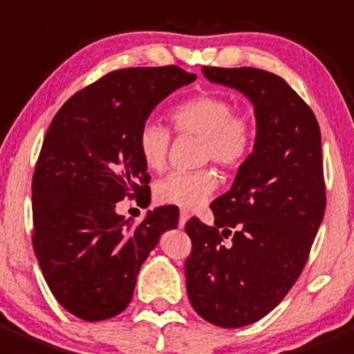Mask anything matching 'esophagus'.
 I'll return each mask as SVG.
<instances>
[{
  "instance_id": "esophagus-1",
  "label": "esophagus",
  "mask_w": 354,
  "mask_h": 354,
  "mask_svg": "<svg viewBox=\"0 0 354 354\" xmlns=\"http://www.w3.org/2000/svg\"><path fill=\"white\" fill-rule=\"evenodd\" d=\"M187 221H188V212L181 211L180 212V228H183L185 223H187Z\"/></svg>"
}]
</instances>
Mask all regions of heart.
I'll return each instance as SVG.
<instances>
[{
    "instance_id": "obj_1",
    "label": "heart",
    "mask_w": 354,
    "mask_h": 354,
    "mask_svg": "<svg viewBox=\"0 0 354 354\" xmlns=\"http://www.w3.org/2000/svg\"><path fill=\"white\" fill-rule=\"evenodd\" d=\"M171 122L180 135L198 136V162L212 160L225 169H235L254 149L256 128L247 115L233 114L228 98L201 93L187 98L171 111ZM171 135L162 124L149 121L138 135V149L149 169L160 171L167 162ZM218 188V174L211 167L171 173L156 187L157 202L174 207L197 209Z\"/></svg>"
}]
</instances>
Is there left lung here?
I'll list each match as a JSON object with an SVG mask.
<instances>
[{
  "label": "left lung",
  "instance_id": "8db88e82",
  "mask_svg": "<svg viewBox=\"0 0 354 354\" xmlns=\"http://www.w3.org/2000/svg\"><path fill=\"white\" fill-rule=\"evenodd\" d=\"M202 74L245 95L256 115L252 153L211 204L214 226L197 218L185 225L192 306L209 324L239 328L279 306L306 264L325 214L322 135L313 111L280 75L254 67Z\"/></svg>",
  "mask_w": 354,
  "mask_h": 354
}]
</instances>
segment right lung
Returning <instances> with one entry per match:
<instances>
[{"label": "right lung", "instance_id": "1", "mask_svg": "<svg viewBox=\"0 0 354 354\" xmlns=\"http://www.w3.org/2000/svg\"><path fill=\"white\" fill-rule=\"evenodd\" d=\"M197 75L176 65L114 71L68 98L51 121L32 176V247L55 299L86 322L128 308L143 261L178 226V207L118 214L147 202L150 176L138 135L153 109Z\"/></svg>", "mask_w": 354, "mask_h": 354}]
</instances>
